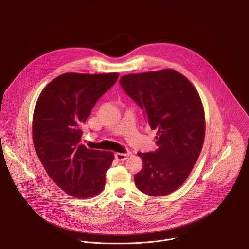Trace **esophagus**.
Here are the masks:
<instances>
[{
    "label": "esophagus",
    "instance_id": "34e87169",
    "mask_svg": "<svg viewBox=\"0 0 249 249\" xmlns=\"http://www.w3.org/2000/svg\"><path fill=\"white\" fill-rule=\"evenodd\" d=\"M129 157V154H121V153H116L115 154V159L117 160H125Z\"/></svg>",
    "mask_w": 249,
    "mask_h": 249
}]
</instances>
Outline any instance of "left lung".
Segmentation results:
<instances>
[{"label":"left lung","mask_w":249,"mask_h":249,"mask_svg":"<svg viewBox=\"0 0 249 249\" xmlns=\"http://www.w3.org/2000/svg\"><path fill=\"white\" fill-rule=\"evenodd\" d=\"M120 84L158 131V150L138 153L143 168L134 176L135 184L150 196L170 194L187 179L203 148L206 123L200 95L172 69L125 75Z\"/></svg>","instance_id":"obj_1"}]
</instances>
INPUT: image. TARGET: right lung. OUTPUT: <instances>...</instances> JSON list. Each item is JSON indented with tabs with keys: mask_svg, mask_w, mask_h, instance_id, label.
I'll return each instance as SVG.
<instances>
[{
	"mask_svg": "<svg viewBox=\"0 0 249 249\" xmlns=\"http://www.w3.org/2000/svg\"><path fill=\"white\" fill-rule=\"evenodd\" d=\"M118 77V73H66L43 89L35 104V152L51 179L71 196L94 197L105 186V172L114 154L88 149L82 142L81 126Z\"/></svg>",
	"mask_w": 249,
	"mask_h": 249,
	"instance_id": "add662e5",
	"label": "right lung"
}]
</instances>
